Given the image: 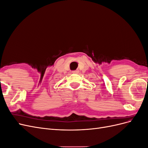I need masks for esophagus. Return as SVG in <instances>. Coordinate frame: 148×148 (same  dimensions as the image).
<instances>
[{"label":"esophagus","mask_w":148,"mask_h":148,"mask_svg":"<svg viewBox=\"0 0 148 148\" xmlns=\"http://www.w3.org/2000/svg\"><path fill=\"white\" fill-rule=\"evenodd\" d=\"M72 73H79V70H75V71H72Z\"/></svg>","instance_id":"esophagus-1"}]
</instances>
